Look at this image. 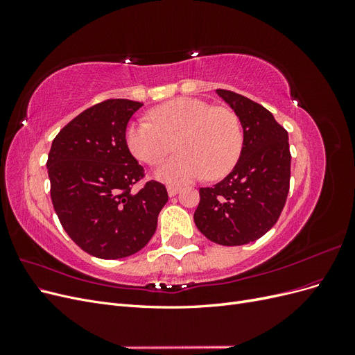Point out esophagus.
<instances>
[{
    "instance_id": "esophagus-1",
    "label": "esophagus",
    "mask_w": 355,
    "mask_h": 355,
    "mask_svg": "<svg viewBox=\"0 0 355 355\" xmlns=\"http://www.w3.org/2000/svg\"><path fill=\"white\" fill-rule=\"evenodd\" d=\"M167 192H168V196L170 197H175L178 192H179V187H173V185H168L167 187Z\"/></svg>"
}]
</instances>
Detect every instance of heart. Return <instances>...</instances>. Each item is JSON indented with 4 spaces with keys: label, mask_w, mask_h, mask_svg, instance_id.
I'll return each mask as SVG.
<instances>
[{
    "label": "heart",
    "mask_w": 355,
    "mask_h": 355,
    "mask_svg": "<svg viewBox=\"0 0 355 355\" xmlns=\"http://www.w3.org/2000/svg\"><path fill=\"white\" fill-rule=\"evenodd\" d=\"M149 121L128 125L125 142L130 153L148 166H158L176 142L179 157L157 170V178L180 185L201 178L218 179L237 163L243 146L239 116L209 102L178 98L149 112Z\"/></svg>",
    "instance_id": "heart-1"
}]
</instances>
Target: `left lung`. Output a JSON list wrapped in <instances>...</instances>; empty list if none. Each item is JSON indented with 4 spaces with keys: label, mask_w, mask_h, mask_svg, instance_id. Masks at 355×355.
<instances>
[{
    "label": "left lung",
    "mask_w": 355,
    "mask_h": 355,
    "mask_svg": "<svg viewBox=\"0 0 355 355\" xmlns=\"http://www.w3.org/2000/svg\"><path fill=\"white\" fill-rule=\"evenodd\" d=\"M239 116L243 148L231 173L200 188L194 222L220 245L256 241L280 218L290 185L288 135L262 105L230 90H216Z\"/></svg>",
    "instance_id": "left-lung-1"
}]
</instances>
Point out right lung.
I'll list each match as a JSON object with an SVG mask.
<instances>
[{
  "label": "right lung",
  "instance_id": "obj_1",
  "mask_svg": "<svg viewBox=\"0 0 355 355\" xmlns=\"http://www.w3.org/2000/svg\"><path fill=\"white\" fill-rule=\"evenodd\" d=\"M142 102L110 99L69 121L51 144L47 171L51 202L63 230L84 252L121 259L153 239L168 200L163 184L149 180L128 151L125 128Z\"/></svg>",
  "mask_w": 355,
  "mask_h": 355
}]
</instances>
